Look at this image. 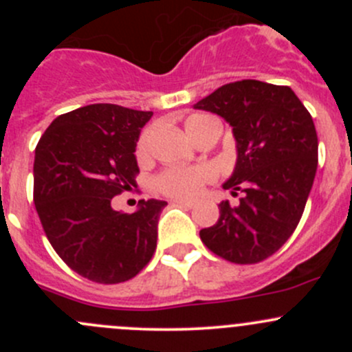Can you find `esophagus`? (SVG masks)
Returning a JSON list of instances; mask_svg holds the SVG:
<instances>
[{"label":"esophagus","mask_w":352,"mask_h":352,"mask_svg":"<svg viewBox=\"0 0 352 352\" xmlns=\"http://www.w3.org/2000/svg\"><path fill=\"white\" fill-rule=\"evenodd\" d=\"M173 204H177V206H184V208H194V206H196V202L194 201H186V199H175V201H173Z\"/></svg>","instance_id":"1"}]
</instances>
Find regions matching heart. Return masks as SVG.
<instances>
[{"label": "heart", "mask_w": 352, "mask_h": 352, "mask_svg": "<svg viewBox=\"0 0 352 352\" xmlns=\"http://www.w3.org/2000/svg\"><path fill=\"white\" fill-rule=\"evenodd\" d=\"M208 120H212V117L192 116L187 119L186 129L192 140ZM150 131L141 134L140 141H138V156L140 158H144L150 151ZM214 179L216 170L211 165L173 166V168H166L160 175H156L155 189L162 192L163 196L173 199H192L202 192L206 184L212 182Z\"/></svg>", "instance_id": "obj_1"}]
</instances>
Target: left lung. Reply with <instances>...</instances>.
Returning a JSON list of instances; mask_svg holds the SVG:
<instances>
[{
  "mask_svg": "<svg viewBox=\"0 0 352 352\" xmlns=\"http://www.w3.org/2000/svg\"><path fill=\"white\" fill-rule=\"evenodd\" d=\"M196 109L233 127L236 165L225 189L239 204H219L216 225L201 230L212 254L233 264H257L287 242L300 223L318 165L314 119L289 87L242 80L223 85Z\"/></svg>",
  "mask_w": 352,
  "mask_h": 352,
  "instance_id": "1",
  "label": "left lung"
}]
</instances>
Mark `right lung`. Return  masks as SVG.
Listing matches in <instances>:
<instances>
[{
    "label": "right lung",
    "mask_w": 352,
    "mask_h": 352,
    "mask_svg": "<svg viewBox=\"0 0 352 352\" xmlns=\"http://www.w3.org/2000/svg\"><path fill=\"white\" fill-rule=\"evenodd\" d=\"M153 112L94 104L52 120L35 148L34 202L56 254L100 285L133 279L156 248L165 201H140L136 212L110 201L136 186V141Z\"/></svg>",
    "instance_id": "add662e5"
}]
</instances>
